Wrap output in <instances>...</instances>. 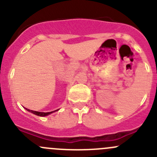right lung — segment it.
Returning a JSON list of instances; mask_svg holds the SVG:
<instances>
[{"instance_id": "obj_1", "label": "right lung", "mask_w": 157, "mask_h": 157, "mask_svg": "<svg viewBox=\"0 0 157 157\" xmlns=\"http://www.w3.org/2000/svg\"><path fill=\"white\" fill-rule=\"evenodd\" d=\"M26 110L29 111V112H32V113L35 114V115H39V116H42V117L46 116V115H49V114L52 113L53 112H55V111H57V110H55V111H53V112H36V111L30 110V109H26Z\"/></svg>"}]
</instances>
